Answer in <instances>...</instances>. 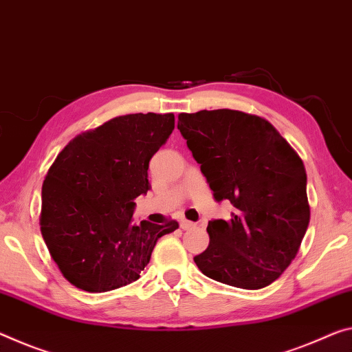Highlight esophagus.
<instances>
[{
    "mask_svg": "<svg viewBox=\"0 0 352 352\" xmlns=\"http://www.w3.org/2000/svg\"><path fill=\"white\" fill-rule=\"evenodd\" d=\"M180 227L183 228V230H191V228L196 227V224H194V222H191V221H188V219H182Z\"/></svg>",
    "mask_w": 352,
    "mask_h": 352,
    "instance_id": "esophagus-1",
    "label": "esophagus"
}]
</instances>
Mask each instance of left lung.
<instances>
[{
    "label": "left lung",
    "instance_id": "1",
    "mask_svg": "<svg viewBox=\"0 0 352 352\" xmlns=\"http://www.w3.org/2000/svg\"><path fill=\"white\" fill-rule=\"evenodd\" d=\"M177 126L214 199L235 206L230 219L208 222L197 267L230 287H267L294 260L310 222L302 160L270 122L243 111L182 113Z\"/></svg>",
    "mask_w": 352,
    "mask_h": 352
}]
</instances>
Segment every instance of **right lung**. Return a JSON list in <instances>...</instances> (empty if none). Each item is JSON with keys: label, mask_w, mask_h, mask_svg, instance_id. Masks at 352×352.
Returning a JSON list of instances; mask_svg holds the SVG:
<instances>
[{"label": "right lung", "mask_w": 352, "mask_h": 352, "mask_svg": "<svg viewBox=\"0 0 352 352\" xmlns=\"http://www.w3.org/2000/svg\"><path fill=\"white\" fill-rule=\"evenodd\" d=\"M175 126L174 114H126L78 135L42 186L41 232L54 263L76 288L104 293L141 277L158 239L178 228L133 222L147 194L148 163Z\"/></svg>", "instance_id": "add662e5"}]
</instances>
